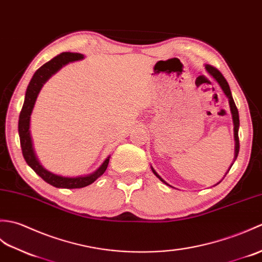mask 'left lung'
Here are the masks:
<instances>
[{
    "label": "left lung",
    "mask_w": 262,
    "mask_h": 262,
    "mask_svg": "<svg viewBox=\"0 0 262 262\" xmlns=\"http://www.w3.org/2000/svg\"><path fill=\"white\" fill-rule=\"evenodd\" d=\"M205 69H206V72L211 75V76L216 80V82L219 83V85L221 86V89H222V91L224 92V94L226 95V97L229 98V104H230V110H231V113H232V119H233V124H234V141H235V151H234V161H235V159H236V157H237V155H239V150H240V142H239V126H240V120H239V112H237V108H236V106H235V103H234V101H233V97H232V94H231V90H230V86H229V84H228V82H226V79L224 78V76L222 74H221V72L220 71H217L216 68L215 67H213V66H211V65H205ZM233 165V164H232ZM232 165H231V167H232ZM231 167L229 168V170L231 169ZM151 169H152V172L155 173V175L158 177L162 183H165L166 185H169V184H167L164 179H162L158 173L156 172V170L154 169L152 167H151ZM229 170H228V172H229ZM226 172V173H228ZM225 173V175H226ZM221 183V182H220ZM220 183H217V184H220ZM216 184V185H217ZM170 186V185H169ZM171 187V186H170Z\"/></svg>",
    "instance_id": "1"
}]
</instances>
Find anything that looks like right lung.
<instances>
[{
    "mask_svg": "<svg viewBox=\"0 0 262 262\" xmlns=\"http://www.w3.org/2000/svg\"><path fill=\"white\" fill-rule=\"evenodd\" d=\"M83 58L84 55L77 54V52H62V54L52 58L51 60L46 62L45 65L40 67L34 73L30 83L28 85L25 103H23L19 116V136L23 158H25L27 164L32 168L37 175L41 177L46 183H48L57 188H82L85 187V186L91 185L98 177L103 175L104 171L106 170L110 161V157H107L102 166L96 171L90 173V175L79 177H63L45 169L39 162L32 147V140L30 136V116L40 90L42 89L43 84L47 82L52 75L56 74L62 66L67 65L71 61L83 59Z\"/></svg>",
    "mask_w": 262,
    "mask_h": 262,
    "instance_id": "1",
    "label": "right lung"
}]
</instances>
